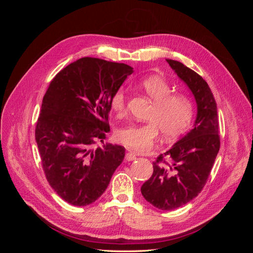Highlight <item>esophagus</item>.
<instances>
[{
	"instance_id": "obj_1",
	"label": "esophagus",
	"mask_w": 253,
	"mask_h": 253,
	"mask_svg": "<svg viewBox=\"0 0 253 253\" xmlns=\"http://www.w3.org/2000/svg\"><path fill=\"white\" fill-rule=\"evenodd\" d=\"M125 158H126V162H132V160H135V159L137 158V156H136V154H135L134 152H131V151H129V152H127V153H126Z\"/></svg>"
}]
</instances>
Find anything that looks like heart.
Wrapping results in <instances>:
<instances>
[{
  "instance_id": "b5f03b06",
  "label": "heart",
  "mask_w": 253,
  "mask_h": 253,
  "mask_svg": "<svg viewBox=\"0 0 253 253\" xmlns=\"http://www.w3.org/2000/svg\"><path fill=\"white\" fill-rule=\"evenodd\" d=\"M139 86L153 101L144 124H132L118 129L116 139L126 148L144 152L152 148L160 132L166 140H173L188 131L194 116L192 101L183 94L172 93L171 84L160 76H150ZM111 108L118 117L126 111V93L117 89L111 98Z\"/></svg>"
}]
</instances>
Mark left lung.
<instances>
[{"label":"left lung","instance_id":"obj_1","mask_svg":"<svg viewBox=\"0 0 253 253\" xmlns=\"http://www.w3.org/2000/svg\"><path fill=\"white\" fill-rule=\"evenodd\" d=\"M167 62L195 97L194 127L153 163V174L141 186L145 201L169 211L192 201L205 187L219 150L215 99L200 75L178 61Z\"/></svg>","mask_w":253,"mask_h":253}]
</instances>
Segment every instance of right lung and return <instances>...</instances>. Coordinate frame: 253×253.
<instances>
[{"instance_id":"right-lung-1","label":"right lung","mask_w":253,"mask_h":253,"mask_svg":"<svg viewBox=\"0 0 253 253\" xmlns=\"http://www.w3.org/2000/svg\"><path fill=\"white\" fill-rule=\"evenodd\" d=\"M132 73L125 63L81 58L55 76L43 97L36 141L48 183L68 204L98 200L125 158L121 145L96 143L110 129L113 94Z\"/></svg>"}]
</instances>
